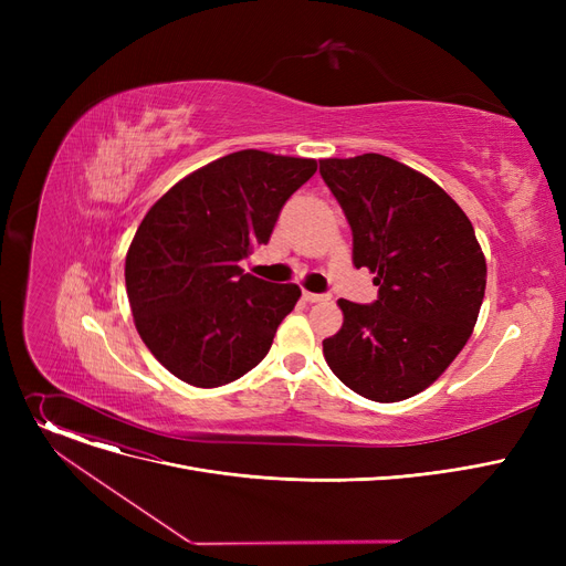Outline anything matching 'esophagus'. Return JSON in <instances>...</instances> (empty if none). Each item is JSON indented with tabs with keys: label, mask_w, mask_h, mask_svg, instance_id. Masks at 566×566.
<instances>
[{
	"label": "esophagus",
	"mask_w": 566,
	"mask_h": 566,
	"mask_svg": "<svg viewBox=\"0 0 566 566\" xmlns=\"http://www.w3.org/2000/svg\"><path fill=\"white\" fill-rule=\"evenodd\" d=\"M303 301H305V303H325V301H331V295H328V293L303 291Z\"/></svg>",
	"instance_id": "obj_1"
}]
</instances>
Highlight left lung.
<instances>
[{"instance_id": "left-lung-1", "label": "left lung", "mask_w": 566, "mask_h": 566, "mask_svg": "<svg viewBox=\"0 0 566 566\" xmlns=\"http://www.w3.org/2000/svg\"><path fill=\"white\" fill-rule=\"evenodd\" d=\"M353 231V263L376 273L378 301H339L323 339L333 374L365 399L415 397L452 365L484 301L486 259L461 206L429 176L388 156L318 167Z\"/></svg>"}]
</instances>
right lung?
Returning <instances> with one entry per match:
<instances>
[{"instance_id": "add662e5", "label": "right lung", "mask_w": 566, "mask_h": 566, "mask_svg": "<svg viewBox=\"0 0 566 566\" xmlns=\"http://www.w3.org/2000/svg\"><path fill=\"white\" fill-rule=\"evenodd\" d=\"M312 158L245 148L192 171L148 211L126 254V291L142 342L195 388H220L271 350L301 289L238 265L271 241Z\"/></svg>"}]
</instances>
